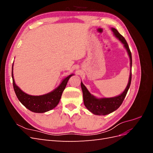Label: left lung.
<instances>
[{
  "label": "left lung",
  "mask_w": 153,
  "mask_h": 153,
  "mask_svg": "<svg viewBox=\"0 0 153 153\" xmlns=\"http://www.w3.org/2000/svg\"><path fill=\"white\" fill-rule=\"evenodd\" d=\"M114 35L116 38H117L122 43L124 44V47L126 48L128 53L129 55V59H130V66L131 68L132 66V57L131 53L129 50V46L126 42V39L124 37L119 34V32L114 28H112ZM131 70L129 75V82L126 89L119 96L114 97V98H101L98 99L95 98L94 96L91 95L90 92L88 91L85 86L81 82V87L83 92V99H84V103L85 107L89 111L95 115H105L113 112L114 111L117 110L120 106L123 103V101L126 96L128 91L131 85Z\"/></svg>",
  "instance_id": "1"
}]
</instances>
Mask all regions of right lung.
Returning a JSON list of instances; mask_svg holds the SVG:
<instances>
[{
  "instance_id": "1",
  "label": "right lung",
  "mask_w": 153,
  "mask_h": 153,
  "mask_svg": "<svg viewBox=\"0 0 153 153\" xmlns=\"http://www.w3.org/2000/svg\"><path fill=\"white\" fill-rule=\"evenodd\" d=\"M72 75H73V74L64 78L60 85L50 93L42 96H31L23 92L15 84L13 78L12 67L13 85L18 99L27 109L36 113L46 112L53 109L58 105L60 99L61 98L62 92L67 85L68 81Z\"/></svg>"
}]
</instances>
